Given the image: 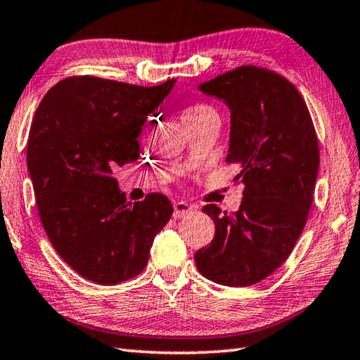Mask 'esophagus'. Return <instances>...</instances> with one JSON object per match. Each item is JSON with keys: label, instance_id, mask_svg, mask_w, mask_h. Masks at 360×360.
I'll return each instance as SVG.
<instances>
[{"label": "esophagus", "instance_id": "1", "mask_svg": "<svg viewBox=\"0 0 360 360\" xmlns=\"http://www.w3.org/2000/svg\"><path fill=\"white\" fill-rule=\"evenodd\" d=\"M173 207H174V213H173L174 218H184L188 215V213H192L195 209L192 204H188L186 201H176Z\"/></svg>", "mask_w": 360, "mask_h": 360}]
</instances>
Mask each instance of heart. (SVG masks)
<instances>
[{
	"instance_id": "heart-1",
	"label": "heart",
	"mask_w": 360,
	"mask_h": 360,
	"mask_svg": "<svg viewBox=\"0 0 360 360\" xmlns=\"http://www.w3.org/2000/svg\"><path fill=\"white\" fill-rule=\"evenodd\" d=\"M210 114H217V112L213 111V108H210L209 105L196 103V105H192V106H188V108H186V111L182 112V119H184V122L187 124V122L202 119L205 116H210Z\"/></svg>"
}]
</instances>
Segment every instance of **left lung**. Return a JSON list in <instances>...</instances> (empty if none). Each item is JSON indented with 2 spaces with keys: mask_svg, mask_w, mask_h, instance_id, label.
<instances>
[{
  "mask_svg": "<svg viewBox=\"0 0 360 360\" xmlns=\"http://www.w3.org/2000/svg\"><path fill=\"white\" fill-rule=\"evenodd\" d=\"M231 110L226 160L240 167L243 202L233 213L215 204L202 212L215 223L212 243L195 254L205 278L255 285L286 262L307 224L319 173V141L308 106L283 75L240 66L200 85Z\"/></svg>",
  "mask_w": 360,
  "mask_h": 360,
  "instance_id": "8db88e82",
  "label": "left lung"
}]
</instances>
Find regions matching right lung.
<instances>
[{"instance_id": "1", "label": "right lung", "mask_w": 360, "mask_h": 360, "mask_svg": "<svg viewBox=\"0 0 360 360\" xmlns=\"http://www.w3.org/2000/svg\"><path fill=\"white\" fill-rule=\"evenodd\" d=\"M158 86L68 77L38 105L27 141V168L44 232L57 254L97 285L139 275L173 205L150 193L128 202L112 170L139 159L148 114L170 93Z\"/></svg>"}]
</instances>
